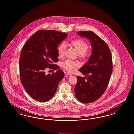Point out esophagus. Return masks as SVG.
I'll list each match as a JSON object with an SVG mask.
<instances>
[{"mask_svg":"<svg viewBox=\"0 0 134 134\" xmlns=\"http://www.w3.org/2000/svg\"><path fill=\"white\" fill-rule=\"evenodd\" d=\"M65 75H72V74H71V73L69 72H65Z\"/></svg>","mask_w":134,"mask_h":134,"instance_id":"obj_1","label":"esophagus"}]
</instances>
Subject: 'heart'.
<instances>
[{
    "label": "heart",
    "mask_w": 134,
    "mask_h": 134,
    "mask_svg": "<svg viewBox=\"0 0 134 134\" xmlns=\"http://www.w3.org/2000/svg\"><path fill=\"white\" fill-rule=\"evenodd\" d=\"M70 44L79 53L80 57L85 58L89 55L88 51H87L88 45L83 40L81 39H75L70 42ZM66 45L65 42L60 44L58 48V55L60 57L63 56L65 54ZM80 65V63L78 61H74L67 60L62 63L63 67L69 71H74Z\"/></svg>",
    "instance_id": "1"
}]
</instances>
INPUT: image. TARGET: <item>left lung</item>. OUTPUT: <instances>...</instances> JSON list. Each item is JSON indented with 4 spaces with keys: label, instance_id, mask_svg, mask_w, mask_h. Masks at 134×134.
Listing matches in <instances>:
<instances>
[{
    "label": "left lung",
    "instance_id": "1",
    "mask_svg": "<svg viewBox=\"0 0 134 134\" xmlns=\"http://www.w3.org/2000/svg\"><path fill=\"white\" fill-rule=\"evenodd\" d=\"M77 33L89 40L92 52L88 60L79 69L86 76H77L74 92L80 102L89 103L99 99L107 87L112 72V55L107 44L93 32Z\"/></svg>",
    "mask_w": 134,
    "mask_h": 134
}]
</instances>
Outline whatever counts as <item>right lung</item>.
Listing matches in <instances>:
<instances>
[{
	"instance_id": "obj_1",
	"label": "right lung",
	"mask_w": 134,
	"mask_h": 134,
	"mask_svg": "<svg viewBox=\"0 0 134 134\" xmlns=\"http://www.w3.org/2000/svg\"><path fill=\"white\" fill-rule=\"evenodd\" d=\"M68 35L54 30H40L25 43L19 61L21 81L27 92L33 99L46 102L55 94L64 72L54 62H58V47ZM48 67L58 69L46 75Z\"/></svg>"
}]
</instances>
